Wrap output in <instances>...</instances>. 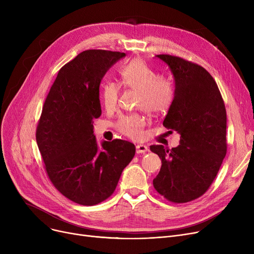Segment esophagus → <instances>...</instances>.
I'll list each match as a JSON object with an SVG mask.
<instances>
[{
    "mask_svg": "<svg viewBox=\"0 0 254 254\" xmlns=\"http://www.w3.org/2000/svg\"><path fill=\"white\" fill-rule=\"evenodd\" d=\"M136 151H137V153H145V152L148 151V147L146 145L138 144L136 146Z\"/></svg>",
    "mask_w": 254,
    "mask_h": 254,
    "instance_id": "1",
    "label": "esophagus"
}]
</instances>
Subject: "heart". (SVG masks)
<instances>
[{"label":"heart","instance_id":"1","mask_svg":"<svg viewBox=\"0 0 254 254\" xmlns=\"http://www.w3.org/2000/svg\"><path fill=\"white\" fill-rule=\"evenodd\" d=\"M123 83L126 87L139 91L138 108L149 115L155 116L167 112L175 100V87L169 79L157 78V73L142 59H134L120 70ZM119 86L114 82H107L101 93L102 104L107 111H113L118 104ZM144 118L139 114L122 116L116 128L123 135L140 139Z\"/></svg>","mask_w":254,"mask_h":254}]
</instances>
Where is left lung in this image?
I'll use <instances>...</instances> for the list:
<instances>
[{
	"label": "left lung",
	"mask_w": 254,
	"mask_h": 254,
	"mask_svg": "<svg viewBox=\"0 0 254 254\" xmlns=\"http://www.w3.org/2000/svg\"><path fill=\"white\" fill-rule=\"evenodd\" d=\"M174 76L175 100L164 127L180 134V145H152L162 158L153 179L156 191L173 203L203 195L215 179L226 154V111L215 80L203 66L169 55L155 56Z\"/></svg>",
	"instance_id": "1"
}]
</instances>
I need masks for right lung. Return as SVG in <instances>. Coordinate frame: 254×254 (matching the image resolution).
I'll return each instance as SVG.
<instances>
[{
  "label": "right lung",
  "instance_id": "obj_1",
  "mask_svg": "<svg viewBox=\"0 0 254 254\" xmlns=\"http://www.w3.org/2000/svg\"><path fill=\"white\" fill-rule=\"evenodd\" d=\"M126 53L85 50L59 71L37 126L36 140L55 188L74 203L97 205L115 190L136 152L125 140L103 141L99 147L92 119L102 114L100 84Z\"/></svg>",
  "mask_w": 254,
  "mask_h": 254
}]
</instances>
